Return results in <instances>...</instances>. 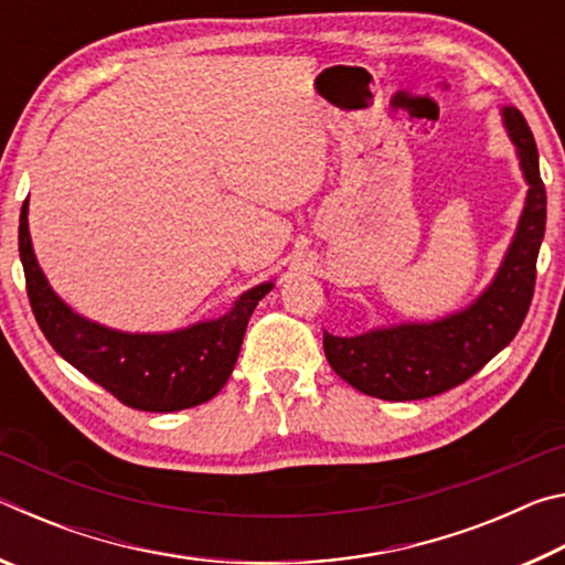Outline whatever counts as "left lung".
<instances>
[{
  "label": "left lung",
  "instance_id": "left-lung-1",
  "mask_svg": "<svg viewBox=\"0 0 565 565\" xmlns=\"http://www.w3.org/2000/svg\"><path fill=\"white\" fill-rule=\"evenodd\" d=\"M503 127L519 154L529 194L499 271L473 303L438 321L396 323L361 337L323 331L331 369L361 394L384 401L444 394L481 371L519 333L533 299L535 259L546 232V186L523 114L503 107Z\"/></svg>",
  "mask_w": 565,
  "mask_h": 565
}]
</instances>
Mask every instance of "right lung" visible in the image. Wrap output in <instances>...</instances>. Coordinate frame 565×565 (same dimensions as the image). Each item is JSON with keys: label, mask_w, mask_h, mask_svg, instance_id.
<instances>
[{"label": "right lung", "mask_w": 565, "mask_h": 565, "mask_svg": "<svg viewBox=\"0 0 565 565\" xmlns=\"http://www.w3.org/2000/svg\"><path fill=\"white\" fill-rule=\"evenodd\" d=\"M30 199L19 214V259L26 294L46 341L76 371L124 406L169 414L214 398L232 376L246 323L274 281L244 291L224 317L167 333H129L72 311L46 281L30 236Z\"/></svg>", "instance_id": "1"}]
</instances>
